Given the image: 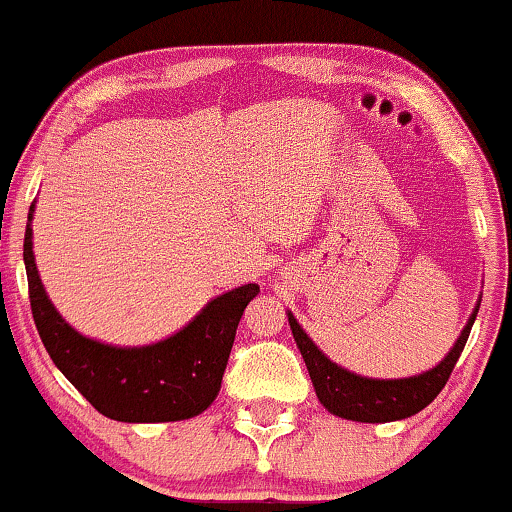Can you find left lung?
I'll return each instance as SVG.
<instances>
[{"instance_id": "8db88e82", "label": "left lung", "mask_w": 512, "mask_h": 512, "mask_svg": "<svg viewBox=\"0 0 512 512\" xmlns=\"http://www.w3.org/2000/svg\"><path fill=\"white\" fill-rule=\"evenodd\" d=\"M480 302L482 297L477 300L468 323L463 326L454 347L446 352V357L437 366H432L430 371L409 375V378H366V375L347 371L314 345V340L302 331L293 312L286 314L297 349H300L304 364H307L316 397L326 406V411L338 418L357 420V423H392V420L416 416L442 392L458 357H461L465 342H468Z\"/></svg>"}]
</instances>
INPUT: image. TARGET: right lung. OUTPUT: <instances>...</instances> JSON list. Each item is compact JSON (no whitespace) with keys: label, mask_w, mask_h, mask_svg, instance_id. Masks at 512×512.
<instances>
[{"label":"right lung","mask_w":512,"mask_h":512,"mask_svg":"<svg viewBox=\"0 0 512 512\" xmlns=\"http://www.w3.org/2000/svg\"><path fill=\"white\" fill-rule=\"evenodd\" d=\"M32 215L35 203L23 241L32 316L51 361L77 392L120 423H174L208 409L222 387L238 321L260 286L245 283L217 295L165 340L137 347L108 345L70 326L49 300L32 252Z\"/></svg>","instance_id":"1"}]
</instances>
